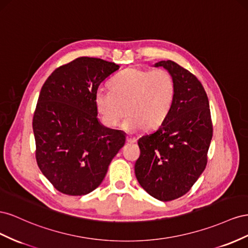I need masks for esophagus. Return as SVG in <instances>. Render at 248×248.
<instances>
[{
  "label": "esophagus",
  "mask_w": 248,
  "mask_h": 248,
  "mask_svg": "<svg viewBox=\"0 0 248 248\" xmlns=\"http://www.w3.org/2000/svg\"><path fill=\"white\" fill-rule=\"evenodd\" d=\"M137 139L133 136H126V142L128 143H135Z\"/></svg>",
  "instance_id": "obj_1"
}]
</instances>
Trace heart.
<instances>
[{"instance_id": "b5f03b06", "label": "heart", "mask_w": 248, "mask_h": 248, "mask_svg": "<svg viewBox=\"0 0 248 248\" xmlns=\"http://www.w3.org/2000/svg\"><path fill=\"white\" fill-rule=\"evenodd\" d=\"M110 88L95 91L96 111L106 126L114 128L128 110L130 117L123 125L128 132L158 128L170 112L175 94L173 77L162 67L126 68L113 78Z\"/></svg>"}]
</instances>
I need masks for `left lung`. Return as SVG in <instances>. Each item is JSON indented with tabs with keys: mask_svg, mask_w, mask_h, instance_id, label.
Returning <instances> with one entry per match:
<instances>
[{
	"mask_svg": "<svg viewBox=\"0 0 248 248\" xmlns=\"http://www.w3.org/2000/svg\"><path fill=\"white\" fill-rule=\"evenodd\" d=\"M174 79L170 112L157 131L138 140L136 178L155 199L169 202L185 195L208 162L213 136L208 95L200 80L174 61H160Z\"/></svg>",
	"mask_w": 248,
	"mask_h": 248,
	"instance_id": "left-lung-1",
	"label": "left lung"
}]
</instances>
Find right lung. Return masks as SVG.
<instances>
[{"label":"right lung","mask_w":248,"mask_h":248,"mask_svg":"<svg viewBox=\"0 0 248 248\" xmlns=\"http://www.w3.org/2000/svg\"><path fill=\"white\" fill-rule=\"evenodd\" d=\"M119 66L80 57L56 68L42 86L33 115L35 158L59 192L85 195L101 185L125 142L123 132L103 126L94 94Z\"/></svg>","instance_id":"1"}]
</instances>
